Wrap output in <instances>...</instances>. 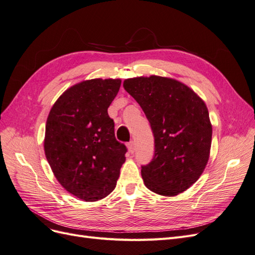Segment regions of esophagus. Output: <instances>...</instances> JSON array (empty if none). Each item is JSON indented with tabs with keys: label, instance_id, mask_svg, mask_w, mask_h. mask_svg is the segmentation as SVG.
Returning <instances> with one entry per match:
<instances>
[{
	"label": "esophagus",
	"instance_id": "obj_1",
	"mask_svg": "<svg viewBox=\"0 0 255 255\" xmlns=\"http://www.w3.org/2000/svg\"><path fill=\"white\" fill-rule=\"evenodd\" d=\"M128 152L129 153H134L136 148H135V142L134 141H129L128 143Z\"/></svg>",
	"mask_w": 255,
	"mask_h": 255
}]
</instances>
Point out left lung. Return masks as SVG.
Instances as JSON below:
<instances>
[{"instance_id": "obj_1", "label": "left lung", "mask_w": 255, "mask_h": 255, "mask_svg": "<svg viewBox=\"0 0 255 255\" xmlns=\"http://www.w3.org/2000/svg\"><path fill=\"white\" fill-rule=\"evenodd\" d=\"M123 87L140 105L154 135V156L141 167L145 187L166 197L181 194L210 158L213 128L204 101L185 84L158 75L128 79Z\"/></svg>"}]
</instances>
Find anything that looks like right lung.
I'll return each mask as SVG.
<instances>
[{
    "instance_id": "obj_1",
    "label": "right lung",
    "mask_w": 255,
    "mask_h": 255,
    "mask_svg": "<svg viewBox=\"0 0 255 255\" xmlns=\"http://www.w3.org/2000/svg\"><path fill=\"white\" fill-rule=\"evenodd\" d=\"M120 79H94L68 88L54 103L45 125L44 153L57 181L86 202L109 196L126 161V145L115 137L107 109Z\"/></svg>"
}]
</instances>
